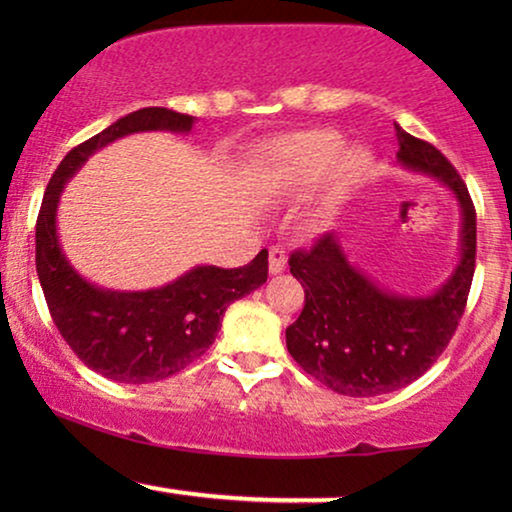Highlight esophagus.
I'll list each match as a JSON object with an SVG mask.
<instances>
[{"instance_id":"esophagus-1","label":"esophagus","mask_w":512,"mask_h":512,"mask_svg":"<svg viewBox=\"0 0 512 512\" xmlns=\"http://www.w3.org/2000/svg\"><path fill=\"white\" fill-rule=\"evenodd\" d=\"M286 269V252L281 248L269 250V274H281Z\"/></svg>"}]
</instances>
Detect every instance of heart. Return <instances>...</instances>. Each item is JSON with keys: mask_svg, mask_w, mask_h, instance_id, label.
Masks as SVG:
<instances>
[{"mask_svg": "<svg viewBox=\"0 0 512 512\" xmlns=\"http://www.w3.org/2000/svg\"><path fill=\"white\" fill-rule=\"evenodd\" d=\"M344 139L332 129H310L276 139L267 151V163L274 175L291 190H313L327 178L330 185L322 199L320 214L332 216L346 187L366 173L370 158L363 149H349L342 155Z\"/></svg>", "mask_w": 512, "mask_h": 512, "instance_id": "heart-1", "label": "heart"}]
</instances>
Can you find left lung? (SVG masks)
Masks as SVG:
<instances>
[{
  "label": "left lung",
  "mask_w": 512,
  "mask_h": 512,
  "mask_svg": "<svg viewBox=\"0 0 512 512\" xmlns=\"http://www.w3.org/2000/svg\"><path fill=\"white\" fill-rule=\"evenodd\" d=\"M395 129L399 166L431 175L457 199L460 260L436 291L407 296L354 267L334 233L293 252L289 267L305 289V305L286 327L289 354L305 373L349 397L387 395L421 378L455 334L474 276L477 214L467 187L436 146Z\"/></svg>",
  "instance_id": "obj_1"
}]
</instances>
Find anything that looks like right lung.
<instances>
[{"instance_id":"add662e5","label":"right lung","mask_w":512,"mask_h":512,"mask_svg":"<svg viewBox=\"0 0 512 512\" xmlns=\"http://www.w3.org/2000/svg\"><path fill=\"white\" fill-rule=\"evenodd\" d=\"M195 117L168 108L134 110L96 137L74 146L48 182L35 223V269L64 342L88 368L115 383L170 378L214 344L226 308L267 281V250L238 269L197 264L149 291L101 289L62 252L57 207L64 185L96 151L137 132L190 134Z\"/></svg>"}]
</instances>
